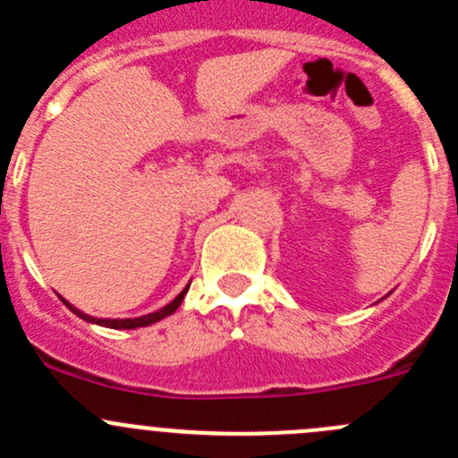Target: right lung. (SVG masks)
<instances>
[{"instance_id": "add662e5", "label": "right lung", "mask_w": 458, "mask_h": 458, "mask_svg": "<svg viewBox=\"0 0 458 458\" xmlns=\"http://www.w3.org/2000/svg\"><path fill=\"white\" fill-rule=\"evenodd\" d=\"M188 288H191V284H188L186 288H183L182 293H179L177 297H174L173 301L168 303V306L159 308V310L150 312V315L132 317V318H99V317H92V315H86V312H81L80 308H75V306H72V303H68L64 297H59V299H62V301L66 303V308L72 312V315L84 318V321H88V323H95V326H101V327H113V330H135V327L152 326V323H157V321H161V318L173 315V312L177 310L179 306H182L183 297H186V293H188Z\"/></svg>"}]
</instances>
